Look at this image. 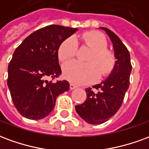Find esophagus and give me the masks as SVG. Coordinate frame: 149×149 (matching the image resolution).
<instances>
[{"mask_svg":"<svg viewBox=\"0 0 149 149\" xmlns=\"http://www.w3.org/2000/svg\"><path fill=\"white\" fill-rule=\"evenodd\" d=\"M77 88V86L75 85V84H69V88L71 89V90H72V89H74V88Z\"/></svg>","mask_w":149,"mask_h":149,"instance_id":"obj_1","label":"esophagus"}]
</instances>
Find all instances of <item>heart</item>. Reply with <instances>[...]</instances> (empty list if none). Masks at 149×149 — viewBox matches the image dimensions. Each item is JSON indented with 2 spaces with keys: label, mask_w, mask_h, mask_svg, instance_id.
<instances>
[{
  "label": "heart",
  "mask_w": 149,
  "mask_h": 149,
  "mask_svg": "<svg viewBox=\"0 0 149 149\" xmlns=\"http://www.w3.org/2000/svg\"><path fill=\"white\" fill-rule=\"evenodd\" d=\"M81 45L91 49L86 58L87 63L70 61L63 66V74L66 79L77 84H90L97 79L110 74L116 65L114 53L107 49L108 42L103 34L91 31L79 37ZM77 52L73 37L63 40L58 49V57L61 62H67L74 57Z\"/></svg>",
  "instance_id": "b5f03b06"
}]
</instances>
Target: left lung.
<instances>
[{"label": "left lung", "mask_w": 149, "mask_h": 149, "mask_svg": "<svg viewBox=\"0 0 149 149\" xmlns=\"http://www.w3.org/2000/svg\"><path fill=\"white\" fill-rule=\"evenodd\" d=\"M109 35L115 52V67L106 80L92 88H85L87 98L76 105L78 115L91 125H99L109 120L120 109L129 86L132 71L130 54L126 46L112 31L101 28Z\"/></svg>", "instance_id": "8db88e82"}]
</instances>
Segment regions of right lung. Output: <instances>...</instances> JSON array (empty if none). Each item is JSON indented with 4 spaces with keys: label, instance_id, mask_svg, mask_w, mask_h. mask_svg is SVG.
<instances>
[{
    "label": "right lung",
    "instance_id": "right-lung-1",
    "mask_svg": "<svg viewBox=\"0 0 149 149\" xmlns=\"http://www.w3.org/2000/svg\"><path fill=\"white\" fill-rule=\"evenodd\" d=\"M77 30L48 25L30 34L16 49L8 64L7 83L21 115L30 120L45 118L54 109L56 97L68 91V81L53 80L62 72L59 46Z\"/></svg>",
    "mask_w": 149,
    "mask_h": 149
}]
</instances>
